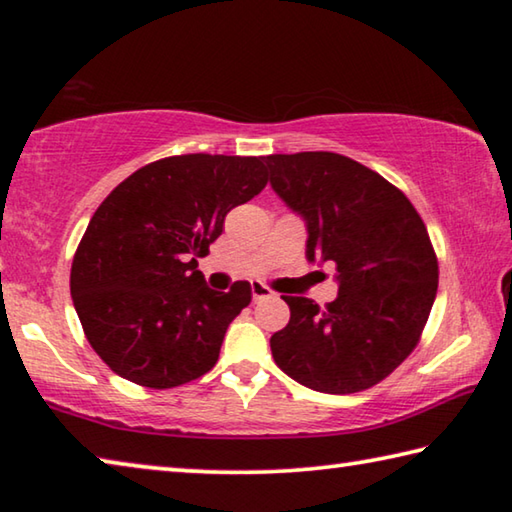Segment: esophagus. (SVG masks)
Segmentation results:
<instances>
[{"mask_svg": "<svg viewBox=\"0 0 512 512\" xmlns=\"http://www.w3.org/2000/svg\"><path fill=\"white\" fill-rule=\"evenodd\" d=\"M250 291H253V300H255V302L266 300V298L273 296V291L268 289V287H264L262 282H253V284H250Z\"/></svg>", "mask_w": 512, "mask_h": 512, "instance_id": "obj_1", "label": "esophagus"}]
</instances>
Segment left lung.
<instances>
[{
	"instance_id": "left-lung-1",
	"label": "left lung",
	"mask_w": 512,
	"mask_h": 512,
	"mask_svg": "<svg viewBox=\"0 0 512 512\" xmlns=\"http://www.w3.org/2000/svg\"><path fill=\"white\" fill-rule=\"evenodd\" d=\"M277 196L307 221V259L334 262L339 296L325 309L282 296L289 325L271 336L277 368L311 391L379 384L418 345L438 291L427 225L400 189L329 151L266 155Z\"/></svg>"
}]
</instances>
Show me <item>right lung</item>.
<instances>
[{
  "label": "right lung",
  "instance_id": "obj_1",
  "mask_svg": "<svg viewBox=\"0 0 512 512\" xmlns=\"http://www.w3.org/2000/svg\"><path fill=\"white\" fill-rule=\"evenodd\" d=\"M268 183L264 158L187 153L155 160L106 196L74 253L69 291L85 339L133 384L173 388L219 359L250 284L207 289L210 253L232 207Z\"/></svg>",
  "mask_w": 512,
  "mask_h": 512
}]
</instances>
